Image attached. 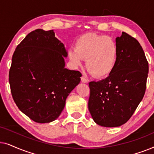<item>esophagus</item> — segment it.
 <instances>
[{
    "label": "esophagus",
    "mask_w": 154,
    "mask_h": 154,
    "mask_svg": "<svg viewBox=\"0 0 154 154\" xmlns=\"http://www.w3.org/2000/svg\"><path fill=\"white\" fill-rule=\"evenodd\" d=\"M81 81L83 82V83H87L88 82V79H86V78L84 76V75H83V76H81Z\"/></svg>",
    "instance_id": "obj_1"
}]
</instances>
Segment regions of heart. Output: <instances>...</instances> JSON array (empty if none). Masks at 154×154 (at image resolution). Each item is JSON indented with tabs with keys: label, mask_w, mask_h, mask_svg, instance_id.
<instances>
[{
	"label": "heart",
	"mask_w": 154,
	"mask_h": 154,
	"mask_svg": "<svg viewBox=\"0 0 154 154\" xmlns=\"http://www.w3.org/2000/svg\"><path fill=\"white\" fill-rule=\"evenodd\" d=\"M71 62L80 66L83 60H86V68L92 75L104 77L114 68L118 57L116 42L109 36L86 34L78 40L75 50L69 51Z\"/></svg>",
	"instance_id": "obj_1"
}]
</instances>
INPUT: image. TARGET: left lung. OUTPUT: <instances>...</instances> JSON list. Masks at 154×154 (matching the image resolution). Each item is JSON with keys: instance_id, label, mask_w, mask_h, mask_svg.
<instances>
[{"instance_id": "left-lung-1", "label": "left lung", "mask_w": 154, "mask_h": 154, "mask_svg": "<svg viewBox=\"0 0 154 154\" xmlns=\"http://www.w3.org/2000/svg\"><path fill=\"white\" fill-rule=\"evenodd\" d=\"M118 57L105 79L89 83L88 109L103 127H119L133 114L144 97L149 64L137 40L125 32L116 39Z\"/></svg>"}]
</instances>
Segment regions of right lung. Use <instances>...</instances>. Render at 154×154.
Instances as JSON below:
<instances>
[{"label": "right lung", "mask_w": 154, "mask_h": 154, "mask_svg": "<svg viewBox=\"0 0 154 154\" xmlns=\"http://www.w3.org/2000/svg\"><path fill=\"white\" fill-rule=\"evenodd\" d=\"M67 52L53 30L38 29L17 46L9 83L19 109L39 123L56 120L69 94L81 81L79 71L64 68Z\"/></svg>", "instance_id": "obj_1"}]
</instances>
